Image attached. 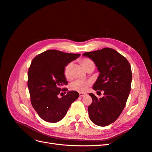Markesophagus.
Returning <instances> with one entry per match:
<instances>
[{
    "mask_svg": "<svg viewBox=\"0 0 152 152\" xmlns=\"http://www.w3.org/2000/svg\"><path fill=\"white\" fill-rule=\"evenodd\" d=\"M87 95L86 93H79L80 97H85V96Z\"/></svg>",
    "mask_w": 152,
    "mask_h": 152,
    "instance_id": "obj_1",
    "label": "esophagus"
}]
</instances>
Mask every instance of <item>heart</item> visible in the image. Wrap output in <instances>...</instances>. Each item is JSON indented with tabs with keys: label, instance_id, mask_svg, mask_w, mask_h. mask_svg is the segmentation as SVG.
<instances>
[{
	"label": "heart",
	"instance_id": "heart-1",
	"mask_svg": "<svg viewBox=\"0 0 152 152\" xmlns=\"http://www.w3.org/2000/svg\"><path fill=\"white\" fill-rule=\"evenodd\" d=\"M80 64L83 66L84 69L86 71L90 68H95V64L94 61L91 59L89 58H83L80 60ZM72 63L69 62L66 64L63 69V74L65 78L68 80H70L72 79ZM91 84V81L90 80H75L70 84V89L72 90L80 92V93H83V92L86 91L89 86Z\"/></svg>",
	"mask_w": 152,
	"mask_h": 152
}]
</instances>
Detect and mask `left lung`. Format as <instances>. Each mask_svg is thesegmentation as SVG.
<instances>
[{"instance_id":"8db88e82","label":"left lung","mask_w":152,"mask_h":152,"mask_svg":"<svg viewBox=\"0 0 152 152\" xmlns=\"http://www.w3.org/2000/svg\"><path fill=\"white\" fill-rule=\"evenodd\" d=\"M83 55L92 59L100 72L93 89L104 91V97L100 99L89 94L93 100L88 108L89 116L96 125L106 126L115 121L124 108L131 90V66L112 48H104Z\"/></svg>"}]
</instances>
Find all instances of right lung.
<instances>
[{"label":"right lung","instance_id":"right-lung-1","mask_svg":"<svg viewBox=\"0 0 152 152\" xmlns=\"http://www.w3.org/2000/svg\"><path fill=\"white\" fill-rule=\"evenodd\" d=\"M79 53H64L55 50L44 51L33 59L28 69V86L32 106L40 118L49 123L61 121L72 103L78 99L77 91H70L58 98L61 91L66 93L68 84L63 74L64 66L79 57ZM63 94V93H61Z\"/></svg>","mask_w":152,"mask_h":152}]
</instances>
